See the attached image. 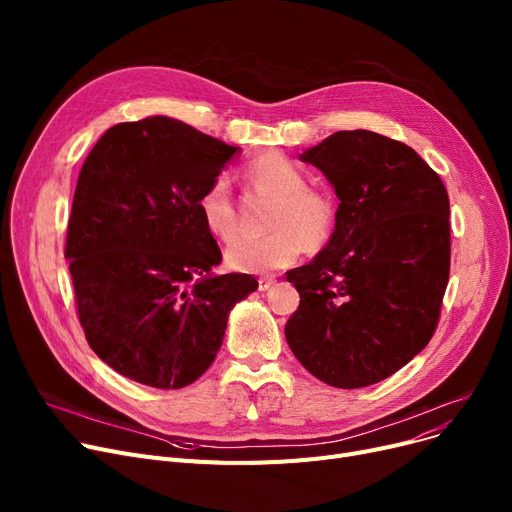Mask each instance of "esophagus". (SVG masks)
I'll return each instance as SVG.
<instances>
[{"mask_svg": "<svg viewBox=\"0 0 512 512\" xmlns=\"http://www.w3.org/2000/svg\"><path fill=\"white\" fill-rule=\"evenodd\" d=\"M274 284H276V278H274V276H263V278H259V290H261V292L270 290Z\"/></svg>", "mask_w": 512, "mask_h": 512, "instance_id": "34e87169", "label": "esophagus"}]
</instances>
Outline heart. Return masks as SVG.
I'll return each mask as SVG.
<instances>
[{
  "label": "heart",
  "mask_w": 512,
  "mask_h": 512,
  "mask_svg": "<svg viewBox=\"0 0 512 512\" xmlns=\"http://www.w3.org/2000/svg\"><path fill=\"white\" fill-rule=\"evenodd\" d=\"M245 178L259 191L272 195L274 205L265 238L242 240L226 251V263L236 272L263 274L292 265L307 247L317 251L332 238L338 222L336 201L319 188L307 186L301 166L280 153L267 151L251 159ZM203 228L222 242L238 236V215L230 182L215 176L197 201Z\"/></svg>",
  "instance_id": "1"
}]
</instances>
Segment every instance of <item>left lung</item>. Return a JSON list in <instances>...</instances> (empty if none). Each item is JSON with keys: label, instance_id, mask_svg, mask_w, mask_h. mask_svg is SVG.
<instances>
[{"label": "left lung", "instance_id": "8db88e82", "mask_svg": "<svg viewBox=\"0 0 512 512\" xmlns=\"http://www.w3.org/2000/svg\"><path fill=\"white\" fill-rule=\"evenodd\" d=\"M340 199L319 255L286 274L301 294L286 342L334 388H363L405 367L432 340L450 274V203L409 145L340 130L307 149Z\"/></svg>", "mask_w": 512, "mask_h": 512}]
</instances>
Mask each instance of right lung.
<instances>
[{
	"label": "right lung",
	"instance_id": "1",
	"mask_svg": "<svg viewBox=\"0 0 512 512\" xmlns=\"http://www.w3.org/2000/svg\"><path fill=\"white\" fill-rule=\"evenodd\" d=\"M168 116L105 130L78 174L66 259L95 355L139 384L176 390L218 355L230 309L257 290L213 274L222 253L197 201L238 153Z\"/></svg>",
	"mask_w": 512,
	"mask_h": 512
}]
</instances>
